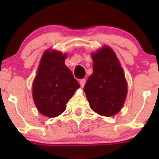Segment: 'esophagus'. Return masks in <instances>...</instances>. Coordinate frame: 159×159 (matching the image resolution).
Masks as SVG:
<instances>
[{
  "label": "esophagus",
  "instance_id": "obj_1",
  "mask_svg": "<svg viewBox=\"0 0 159 159\" xmlns=\"http://www.w3.org/2000/svg\"><path fill=\"white\" fill-rule=\"evenodd\" d=\"M85 83H86V79H84V78L80 80V85H81L82 88L84 87V84H85Z\"/></svg>",
  "mask_w": 159,
  "mask_h": 159
}]
</instances>
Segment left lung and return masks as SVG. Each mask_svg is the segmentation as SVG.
Masks as SVG:
<instances>
[{
    "mask_svg": "<svg viewBox=\"0 0 159 159\" xmlns=\"http://www.w3.org/2000/svg\"><path fill=\"white\" fill-rule=\"evenodd\" d=\"M93 73L84 87L90 106L104 116H112L122 108L127 95L124 71L115 52L104 47L92 54Z\"/></svg>",
    "mask_w": 159,
    "mask_h": 159,
    "instance_id": "1",
    "label": "left lung"
}]
</instances>
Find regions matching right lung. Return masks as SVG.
Segmentation results:
<instances>
[{
    "instance_id": "add662e5",
    "label": "right lung",
    "mask_w": 159,
    "mask_h": 159,
    "mask_svg": "<svg viewBox=\"0 0 159 159\" xmlns=\"http://www.w3.org/2000/svg\"><path fill=\"white\" fill-rule=\"evenodd\" d=\"M66 54L47 51L41 57L33 84V98L40 113L49 118L58 116L66 109L79 83L65 65Z\"/></svg>"
}]
</instances>
